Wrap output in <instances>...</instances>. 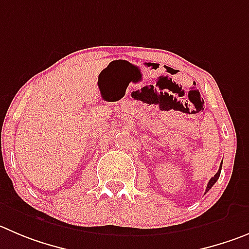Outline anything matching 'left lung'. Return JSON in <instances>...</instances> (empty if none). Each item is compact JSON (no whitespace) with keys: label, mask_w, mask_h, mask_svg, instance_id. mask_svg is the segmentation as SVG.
Wrapping results in <instances>:
<instances>
[{"label":"left lung","mask_w":249,"mask_h":249,"mask_svg":"<svg viewBox=\"0 0 249 249\" xmlns=\"http://www.w3.org/2000/svg\"><path fill=\"white\" fill-rule=\"evenodd\" d=\"M221 167H222V163L220 164V168H219V171H217V173H216L215 176H213V177L211 178L210 180H209V183H208V187H206V192H205V193H208L209 190H210L211 188H213V185L215 184V183H216V180L219 179V177H220V173H221Z\"/></svg>","instance_id":"8db88e82"}]
</instances>
